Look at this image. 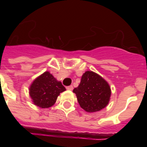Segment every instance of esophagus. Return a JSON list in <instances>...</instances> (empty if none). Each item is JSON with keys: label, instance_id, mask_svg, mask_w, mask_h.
<instances>
[{"label": "esophagus", "instance_id": "obj_1", "mask_svg": "<svg viewBox=\"0 0 147 147\" xmlns=\"http://www.w3.org/2000/svg\"><path fill=\"white\" fill-rule=\"evenodd\" d=\"M66 88H67V90H73V89H74V87H73L72 85H70V86H67Z\"/></svg>", "mask_w": 147, "mask_h": 147}]
</instances>
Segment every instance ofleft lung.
Wrapping results in <instances>:
<instances>
[{
	"label": "left lung",
	"instance_id": "obj_1",
	"mask_svg": "<svg viewBox=\"0 0 147 147\" xmlns=\"http://www.w3.org/2000/svg\"><path fill=\"white\" fill-rule=\"evenodd\" d=\"M73 92L76 93L80 107L88 113L98 112L109 104L111 89L108 82L98 74L87 71Z\"/></svg>",
	"mask_w": 147,
	"mask_h": 147
}]
</instances>
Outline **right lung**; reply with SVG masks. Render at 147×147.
Returning a JSON list of instances; mask_svg holds the SVG:
<instances>
[{
  "label": "right lung",
  "mask_w": 147,
  "mask_h": 147,
  "mask_svg": "<svg viewBox=\"0 0 147 147\" xmlns=\"http://www.w3.org/2000/svg\"><path fill=\"white\" fill-rule=\"evenodd\" d=\"M65 90L61 82L57 81L49 71H45L32 82L28 90L34 105L40 108H49Z\"/></svg>",
  "instance_id": "add662e5"
}]
</instances>
